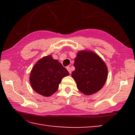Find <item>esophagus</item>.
<instances>
[{
	"instance_id": "34e87169",
	"label": "esophagus",
	"mask_w": 135,
	"mask_h": 135,
	"mask_svg": "<svg viewBox=\"0 0 135 135\" xmlns=\"http://www.w3.org/2000/svg\"><path fill=\"white\" fill-rule=\"evenodd\" d=\"M67 70H68V71L69 72L70 74H71V70L70 67H69V66H68V67H67Z\"/></svg>"
}]
</instances>
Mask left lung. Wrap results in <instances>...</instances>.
<instances>
[{"label":"left lung","instance_id":"8db88e82","mask_svg":"<svg viewBox=\"0 0 135 135\" xmlns=\"http://www.w3.org/2000/svg\"><path fill=\"white\" fill-rule=\"evenodd\" d=\"M71 76L81 93L90 95L102 89L107 80L108 69L104 61L94 52L80 51L74 59Z\"/></svg>","mask_w":135,"mask_h":135}]
</instances>
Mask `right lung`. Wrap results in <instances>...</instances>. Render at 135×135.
Wrapping results in <instances>:
<instances>
[{"label":"right lung","mask_w":135,"mask_h":135,"mask_svg":"<svg viewBox=\"0 0 135 135\" xmlns=\"http://www.w3.org/2000/svg\"><path fill=\"white\" fill-rule=\"evenodd\" d=\"M69 75L65 67L51 55L43 57L35 64L30 81L33 90L43 97H50L58 89L59 83Z\"/></svg>","instance_id":"right-lung-1"}]
</instances>
